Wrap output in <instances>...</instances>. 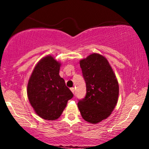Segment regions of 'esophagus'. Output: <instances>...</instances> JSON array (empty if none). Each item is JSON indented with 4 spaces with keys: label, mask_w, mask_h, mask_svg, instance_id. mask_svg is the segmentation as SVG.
I'll return each mask as SVG.
<instances>
[{
    "label": "esophagus",
    "mask_w": 149,
    "mask_h": 149,
    "mask_svg": "<svg viewBox=\"0 0 149 149\" xmlns=\"http://www.w3.org/2000/svg\"><path fill=\"white\" fill-rule=\"evenodd\" d=\"M71 91L73 92V93H74V92H75V88H71Z\"/></svg>",
    "instance_id": "obj_1"
}]
</instances>
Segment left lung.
Here are the masks:
<instances>
[{"instance_id": "obj_1", "label": "left lung", "mask_w": 149, "mask_h": 149, "mask_svg": "<svg viewBox=\"0 0 149 149\" xmlns=\"http://www.w3.org/2000/svg\"><path fill=\"white\" fill-rule=\"evenodd\" d=\"M80 66L87 93L78 102V109L85 121L97 124L107 119L115 109L118 100V82L107 58L102 54L92 53L80 60Z\"/></svg>"}]
</instances>
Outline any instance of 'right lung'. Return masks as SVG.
I'll return each mask as SVG.
<instances>
[{"mask_svg":"<svg viewBox=\"0 0 149 149\" xmlns=\"http://www.w3.org/2000/svg\"><path fill=\"white\" fill-rule=\"evenodd\" d=\"M60 66L52 56H45L36 65L28 81L29 101L36 113L45 120L59 118L73 96L59 76Z\"/></svg>","mask_w":149,"mask_h":149,"instance_id":"obj_1","label":"right lung"}]
</instances>
